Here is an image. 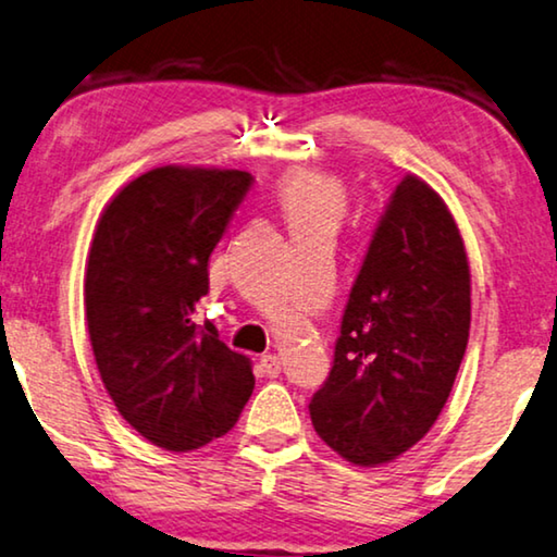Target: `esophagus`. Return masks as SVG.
I'll return each instance as SVG.
<instances>
[{
	"label": "esophagus",
	"mask_w": 557,
	"mask_h": 557,
	"mask_svg": "<svg viewBox=\"0 0 557 557\" xmlns=\"http://www.w3.org/2000/svg\"><path fill=\"white\" fill-rule=\"evenodd\" d=\"M259 372L261 376H278L281 374V359L276 357V354H263V357L259 359Z\"/></svg>",
	"instance_id": "1"
}]
</instances>
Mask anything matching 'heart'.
I'll list each match as a JSON object with an SVG mask.
<instances>
[{"label":"heart","instance_id":"heart-1","mask_svg":"<svg viewBox=\"0 0 557 557\" xmlns=\"http://www.w3.org/2000/svg\"><path fill=\"white\" fill-rule=\"evenodd\" d=\"M273 193L292 231L334 233L349 211L346 183L319 168H292L276 181Z\"/></svg>","mask_w":557,"mask_h":557}]
</instances>
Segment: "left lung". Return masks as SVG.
<instances>
[{"mask_svg":"<svg viewBox=\"0 0 557 557\" xmlns=\"http://www.w3.org/2000/svg\"><path fill=\"white\" fill-rule=\"evenodd\" d=\"M470 338V261L455 215L409 173L379 221L346 304L313 430L346 462L414 447L447 405Z\"/></svg>","mask_w":557,"mask_h":557,"instance_id":"8db88e82","label":"left lung"}]
</instances>
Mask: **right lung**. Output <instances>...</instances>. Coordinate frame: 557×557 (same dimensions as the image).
<instances>
[{
  "instance_id": "obj_1",
  "label": "right lung",
  "mask_w": 557,
  "mask_h": 557,
  "mask_svg": "<svg viewBox=\"0 0 557 557\" xmlns=\"http://www.w3.org/2000/svg\"><path fill=\"white\" fill-rule=\"evenodd\" d=\"M251 173L160 165L102 208L85 263L95 364L135 432L168 453L223 437L253 392V364L196 324L208 261Z\"/></svg>"
}]
</instances>
